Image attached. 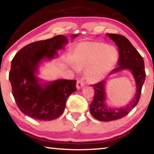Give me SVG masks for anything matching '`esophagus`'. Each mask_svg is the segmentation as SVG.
<instances>
[{
    "mask_svg": "<svg viewBox=\"0 0 154 154\" xmlns=\"http://www.w3.org/2000/svg\"><path fill=\"white\" fill-rule=\"evenodd\" d=\"M83 86H84V83H83L82 81L78 80L77 82V85H76L77 89L78 90H79L82 89V88L83 87Z\"/></svg>",
    "mask_w": 154,
    "mask_h": 154,
    "instance_id": "esophagus-1",
    "label": "esophagus"
}]
</instances>
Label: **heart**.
Returning a JSON list of instances; mask_svg holds the SVG:
<instances>
[{
  "label": "heart",
  "instance_id": "1",
  "mask_svg": "<svg viewBox=\"0 0 154 154\" xmlns=\"http://www.w3.org/2000/svg\"><path fill=\"white\" fill-rule=\"evenodd\" d=\"M118 51L113 47L94 41L78 43L73 49V62L75 67L85 71L87 79L95 83L102 80L116 65Z\"/></svg>",
  "mask_w": 154,
  "mask_h": 154
}]
</instances>
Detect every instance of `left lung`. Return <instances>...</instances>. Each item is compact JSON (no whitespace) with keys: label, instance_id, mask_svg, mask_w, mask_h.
Here are the masks:
<instances>
[{"label":"left lung","instance_id":"8db88e82","mask_svg":"<svg viewBox=\"0 0 154 154\" xmlns=\"http://www.w3.org/2000/svg\"><path fill=\"white\" fill-rule=\"evenodd\" d=\"M109 38L118 46L119 59L118 66L112 70L109 76L124 71H129L136 83V93L132 100L125 106L112 107L106 103V79L92 85L94 89V96L90 105V113L99 121L111 122L124 118L134 109L139 103L143 83L145 80L144 61L129 40L124 36L117 34L106 33Z\"/></svg>","mask_w":154,"mask_h":154}]
</instances>
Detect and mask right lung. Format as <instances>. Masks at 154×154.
<instances>
[{
    "mask_svg": "<svg viewBox=\"0 0 154 154\" xmlns=\"http://www.w3.org/2000/svg\"><path fill=\"white\" fill-rule=\"evenodd\" d=\"M77 36L72 35L71 38ZM68 42L64 35L36 41L21 49L12 60L9 79L15 103L24 114L38 120L49 121L63 113L67 98L77 91V81L43 82L37 75L43 62L58 58V51L64 50Z\"/></svg>",
    "mask_w": 154,
    "mask_h": 154,
    "instance_id": "obj_1",
    "label": "right lung"
}]
</instances>
